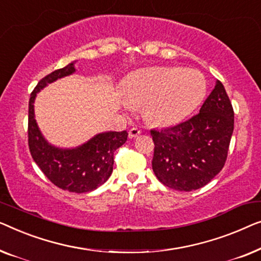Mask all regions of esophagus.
Here are the masks:
<instances>
[{"instance_id": "obj_1", "label": "esophagus", "mask_w": 261, "mask_h": 261, "mask_svg": "<svg viewBox=\"0 0 261 261\" xmlns=\"http://www.w3.org/2000/svg\"><path fill=\"white\" fill-rule=\"evenodd\" d=\"M139 135H141V130H139L138 127H132V129H130V131H129L130 138H136V137H138Z\"/></svg>"}]
</instances>
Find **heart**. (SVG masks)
Masks as SVG:
<instances>
[{
    "mask_svg": "<svg viewBox=\"0 0 261 261\" xmlns=\"http://www.w3.org/2000/svg\"><path fill=\"white\" fill-rule=\"evenodd\" d=\"M207 94V82L195 69L156 66L139 69L125 82L127 104L144 106V117L156 126H172L195 111Z\"/></svg>",
    "mask_w": 261,
    "mask_h": 261,
    "instance_id": "obj_1",
    "label": "heart"
}]
</instances>
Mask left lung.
Returning a JSON list of instances; mask_svg holds the SVG:
<instances>
[{
	"instance_id": "left-lung-1",
	"label": "left lung",
	"mask_w": 261,
	"mask_h": 261,
	"mask_svg": "<svg viewBox=\"0 0 261 261\" xmlns=\"http://www.w3.org/2000/svg\"><path fill=\"white\" fill-rule=\"evenodd\" d=\"M234 129V111L221 82L196 116L178 125L151 130L155 151L152 170L169 188L192 192L221 171Z\"/></svg>"
}]
</instances>
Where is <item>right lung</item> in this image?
<instances>
[{
  "label": "right lung",
  "mask_w": 261,
  "mask_h": 261,
  "mask_svg": "<svg viewBox=\"0 0 261 261\" xmlns=\"http://www.w3.org/2000/svg\"><path fill=\"white\" fill-rule=\"evenodd\" d=\"M75 61L57 69L39 82L31 94L28 110V145L34 162L59 188L87 193L108 181L113 170V153L127 139V132L106 131L75 148H59L47 142L35 120L34 101L40 91L75 72Z\"/></svg>",
  "instance_id": "add662e5"
}]
</instances>
